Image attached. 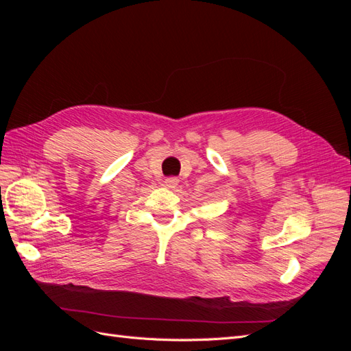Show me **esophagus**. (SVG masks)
Masks as SVG:
<instances>
[{"label": "esophagus", "mask_w": 351, "mask_h": 351, "mask_svg": "<svg viewBox=\"0 0 351 351\" xmlns=\"http://www.w3.org/2000/svg\"><path fill=\"white\" fill-rule=\"evenodd\" d=\"M177 184H178V180H177L176 177H168V178H165V186H167L168 189H174Z\"/></svg>", "instance_id": "1"}]
</instances>
